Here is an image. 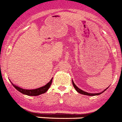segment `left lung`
Masks as SVG:
<instances>
[{"label":"left lung","mask_w":122,"mask_h":122,"mask_svg":"<svg viewBox=\"0 0 122 122\" xmlns=\"http://www.w3.org/2000/svg\"><path fill=\"white\" fill-rule=\"evenodd\" d=\"M72 84H73V86L75 88V89L76 90V91L77 92H79V94H83V95H86V96H99V95H100V94H101L102 93H103L104 92V91H106V89H107V87L106 89L104 90V91H102V92H99V93H95V94H94V93H89V92H85V91H82V90H81V89H79V88H78L76 86V85L74 84V82H73V81L72 80Z\"/></svg>","instance_id":"1"}]
</instances>
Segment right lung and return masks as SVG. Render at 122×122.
Instances as JSON below:
<instances>
[{"mask_svg": "<svg viewBox=\"0 0 122 122\" xmlns=\"http://www.w3.org/2000/svg\"><path fill=\"white\" fill-rule=\"evenodd\" d=\"M52 80H53V79H51V81L49 82L48 83L46 84L45 86H44L43 87H41L37 88V89H25L21 88L20 87L16 86V85L14 84L12 82H11V83H12V84L13 85V86H14L17 91H19L20 92L22 93L23 94L27 95V96H36L45 93L48 90L50 86L51 85Z\"/></svg>", "mask_w": 122, "mask_h": 122, "instance_id": "obj_1", "label": "right lung"}]
</instances>
